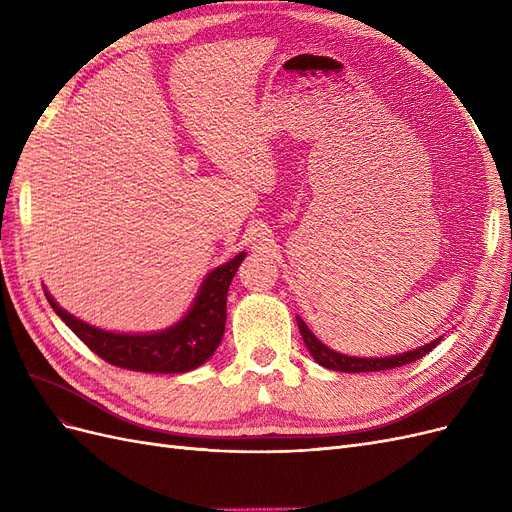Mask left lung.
<instances>
[{
  "label": "left lung",
  "instance_id": "left-lung-1",
  "mask_svg": "<svg viewBox=\"0 0 512 512\" xmlns=\"http://www.w3.org/2000/svg\"><path fill=\"white\" fill-rule=\"evenodd\" d=\"M297 324H299V331L303 335V342H305L309 354L314 356V361L320 363L322 367L333 369V371H346V374H359V371H384V369H395L401 365H408L412 361L423 359V356L436 348L442 339V337H438V339H433L431 344H425L421 348L404 352V354L384 356V359L382 356L380 359H371V356L363 359V356H348L342 352H335V350L324 346L322 342H318V337L307 329V324L299 316H297Z\"/></svg>",
  "mask_w": 512,
  "mask_h": 512
}]
</instances>
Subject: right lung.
<instances>
[{
	"label": "right lung",
	"instance_id": "1",
	"mask_svg": "<svg viewBox=\"0 0 512 512\" xmlns=\"http://www.w3.org/2000/svg\"><path fill=\"white\" fill-rule=\"evenodd\" d=\"M243 258L245 252L213 269L200 286L190 312L173 327L158 333L132 335L98 329L68 314L46 290L44 294L72 333L106 363L130 371H145V374H183L203 365L218 350L226 327L228 286Z\"/></svg>",
	"mask_w": 512,
	"mask_h": 512
}]
</instances>
